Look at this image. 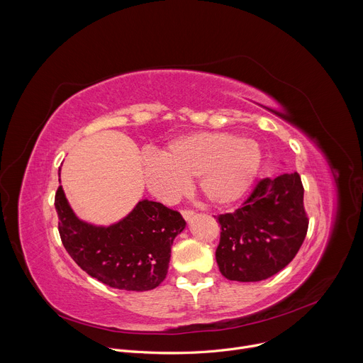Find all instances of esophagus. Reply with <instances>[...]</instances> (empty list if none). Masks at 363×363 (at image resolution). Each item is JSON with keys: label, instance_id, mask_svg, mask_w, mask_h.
I'll return each instance as SVG.
<instances>
[{"label": "esophagus", "instance_id": "esophagus-1", "mask_svg": "<svg viewBox=\"0 0 363 363\" xmlns=\"http://www.w3.org/2000/svg\"><path fill=\"white\" fill-rule=\"evenodd\" d=\"M181 214L184 217V220H186V221H189L194 217V211L192 210H181Z\"/></svg>", "mask_w": 363, "mask_h": 363}]
</instances>
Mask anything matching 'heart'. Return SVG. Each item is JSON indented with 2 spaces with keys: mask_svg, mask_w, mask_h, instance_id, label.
Listing matches in <instances>:
<instances>
[{
  "mask_svg": "<svg viewBox=\"0 0 363 363\" xmlns=\"http://www.w3.org/2000/svg\"><path fill=\"white\" fill-rule=\"evenodd\" d=\"M142 165L149 191L162 201L179 196L188 178H195L206 199L228 205L251 186L262 165V150L251 139L196 132L172 140L162 155L145 153Z\"/></svg>",
  "mask_w": 363,
  "mask_h": 363,
  "instance_id": "obj_1",
  "label": "heart"
}]
</instances>
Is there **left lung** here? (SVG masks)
<instances>
[{"mask_svg": "<svg viewBox=\"0 0 363 363\" xmlns=\"http://www.w3.org/2000/svg\"><path fill=\"white\" fill-rule=\"evenodd\" d=\"M297 172L266 178L234 213L221 214L216 251L221 274L233 281H260L283 270L300 250L308 220Z\"/></svg>", "mask_w": 363, "mask_h": 363, "instance_id": "left-lung-1", "label": "left lung"}]
</instances>
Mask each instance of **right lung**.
Masks as SVG:
<instances>
[{
	"mask_svg": "<svg viewBox=\"0 0 363 363\" xmlns=\"http://www.w3.org/2000/svg\"><path fill=\"white\" fill-rule=\"evenodd\" d=\"M55 205L62 242L89 276L128 291L152 290L165 280L171 247L186 225L178 211L142 199L121 221L94 225L74 214L62 185Z\"/></svg>",
	"mask_w": 363,
	"mask_h": 363,
	"instance_id": "obj_1",
	"label": "right lung"
}]
</instances>
